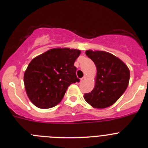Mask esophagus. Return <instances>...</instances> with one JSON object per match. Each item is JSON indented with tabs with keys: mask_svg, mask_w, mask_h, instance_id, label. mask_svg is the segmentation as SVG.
<instances>
[{
	"mask_svg": "<svg viewBox=\"0 0 148 148\" xmlns=\"http://www.w3.org/2000/svg\"><path fill=\"white\" fill-rule=\"evenodd\" d=\"M85 80H86V77H85V76H84L83 77H82V78L80 79V82H84V81H85Z\"/></svg>",
	"mask_w": 148,
	"mask_h": 148,
	"instance_id": "34e87169",
	"label": "esophagus"
}]
</instances>
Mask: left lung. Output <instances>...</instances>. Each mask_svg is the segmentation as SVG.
<instances>
[{
	"instance_id": "obj_1",
	"label": "left lung",
	"mask_w": 148,
	"mask_h": 148,
	"mask_svg": "<svg viewBox=\"0 0 148 148\" xmlns=\"http://www.w3.org/2000/svg\"><path fill=\"white\" fill-rule=\"evenodd\" d=\"M85 53L97 70L95 88L91 92L84 95L85 101L97 109L112 106L128 87L129 69L121 60L108 52L88 50Z\"/></svg>"
}]
</instances>
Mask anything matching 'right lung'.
Returning a JSON list of instances; mask_svg holds the SVG:
<instances>
[{"instance_id": "1", "label": "right lung", "mask_w": 148, "mask_h": 148, "mask_svg": "<svg viewBox=\"0 0 148 148\" xmlns=\"http://www.w3.org/2000/svg\"><path fill=\"white\" fill-rule=\"evenodd\" d=\"M77 49H52L32 60L24 75L27 95L36 106L49 109L59 104L68 86L80 82L74 63Z\"/></svg>"}]
</instances>
